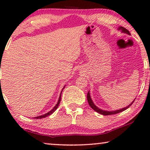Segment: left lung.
<instances>
[{
  "mask_svg": "<svg viewBox=\"0 0 150 150\" xmlns=\"http://www.w3.org/2000/svg\"><path fill=\"white\" fill-rule=\"evenodd\" d=\"M118 30H121V32L123 33H126V34H128L130 35V32H129V30H128L126 29V28H125L123 27V26H119L118 27ZM89 92L87 93V100H88V103H89V106H91V107L93 108V109L95 110V111H96L97 112H98V113L100 114H102L103 115H114V114H117V113H119V112H122L124 111V110H126L127 108L130 107V106L132 105V104L134 102V100H133V101L132 102V103H130V104L128 106H126V107H124L123 108H121V109H118V110H102V109H100V108H98L97 106H96V104L93 103V100H92L91 96H90V93H89Z\"/></svg>",
  "mask_w": 150,
  "mask_h": 150,
  "instance_id": "8db88e82",
  "label": "left lung"
}]
</instances>
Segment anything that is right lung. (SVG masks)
Returning <instances> with one entry per match:
<instances>
[{"label": "right lung", "mask_w": 150, "mask_h": 150, "mask_svg": "<svg viewBox=\"0 0 150 150\" xmlns=\"http://www.w3.org/2000/svg\"><path fill=\"white\" fill-rule=\"evenodd\" d=\"M65 86L64 87H63V88L62 89V91H61V93H60V96H59V100H58V102H57V104L56 105L54 106V107L52 108V109H51V110H50V111L49 112H46V114H44V115H40V116H38V117H35V119H42V118H45V117H48V116H49V115H50L51 114H52L53 112H54L55 110H57V108H58V106H59V103H60V102H61V93H62V91H63V89H64L65 88Z\"/></svg>", "instance_id": "obj_1"}]
</instances>
